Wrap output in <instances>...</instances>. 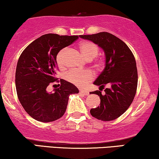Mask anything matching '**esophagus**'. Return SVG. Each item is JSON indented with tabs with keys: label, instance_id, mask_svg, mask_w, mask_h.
Wrapping results in <instances>:
<instances>
[{
	"label": "esophagus",
	"instance_id": "34e87169",
	"mask_svg": "<svg viewBox=\"0 0 159 159\" xmlns=\"http://www.w3.org/2000/svg\"><path fill=\"white\" fill-rule=\"evenodd\" d=\"M80 93H82V94L84 95H89V92H88V90H80Z\"/></svg>",
	"mask_w": 159,
	"mask_h": 159
}]
</instances>
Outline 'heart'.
<instances>
[{"label": "heart", "instance_id": "b5f03b06", "mask_svg": "<svg viewBox=\"0 0 159 159\" xmlns=\"http://www.w3.org/2000/svg\"><path fill=\"white\" fill-rule=\"evenodd\" d=\"M79 48L82 55L85 58L88 60H91L95 57H96L98 54L99 48L96 44L90 41H83L80 43ZM65 50L61 49L56 55V63L58 66L62 69L64 67V63H63V56L65 53ZM94 66L98 70H101L103 68L105 65V60L103 58L99 57L95 58L94 61ZM94 77V75L91 71H80L74 70L69 71L65 76V78L67 81L72 83L78 87H84L87 85L89 82H91Z\"/></svg>", "mask_w": 159, "mask_h": 159}]
</instances>
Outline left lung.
I'll return each mask as SVG.
<instances>
[{"label": "left lung", "mask_w": 159, "mask_h": 159, "mask_svg": "<svg viewBox=\"0 0 159 159\" xmlns=\"http://www.w3.org/2000/svg\"><path fill=\"white\" fill-rule=\"evenodd\" d=\"M103 48L106 54V66L94 84L100 90L91 92L100 97L98 107L91 108L90 114L101 121H112L128 109L135 96L138 87V69L134 56L127 44L114 34L103 32L80 35ZM107 84L111 88L101 90Z\"/></svg>", "instance_id": "left-lung-1"}]
</instances>
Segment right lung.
Masks as SVG:
<instances>
[{"instance_id":"obj_1","label":"right lung","mask_w":159,"mask_h":159,"mask_svg":"<svg viewBox=\"0 0 159 159\" xmlns=\"http://www.w3.org/2000/svg\"><path fill=\"white\" fill-rule=\"evenodd\" d=\"M79 38L77 35L46 34L30 43L21 53L16 65L15 82L19 102L30 116L42 122H51L64 114L69 96L79 93L77 87L56 77V55ZM59 82L54 93L47 87Z\"/></svg>"}]
</instances>
